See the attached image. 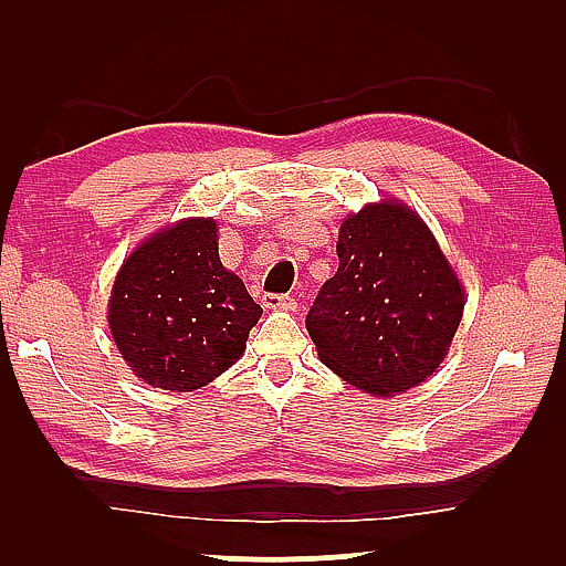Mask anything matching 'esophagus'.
<instances>
[{"label":"esophagus","mask_w":566,"mask_h":566,"mask_svg":"<svg viewBox=\"0 0 566 566\" xmlns=\"http://www.w3.org/2000/svg\"><path fill=\"white\" fill-rule=\"evenodd\" d=\"M261 305L266 310H290V313L297 310V302L286 297V294H264V297H261Z\"/></svg>","instance_id":"1"}]
</instances>
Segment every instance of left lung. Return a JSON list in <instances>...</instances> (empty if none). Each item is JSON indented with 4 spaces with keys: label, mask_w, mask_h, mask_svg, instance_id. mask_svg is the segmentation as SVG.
I'll return each mask as SVG.
<instances>
[{
    "label": "left lung",
    "mask_w": 566,
    "mask_h": 566,
    "mask_svg": "<svg viewBox=\"0 0 566 566\" xmlns=\"http://www.w3.org/2000/svg\"><path fill=\"white\" fill-rule=\"evenodd\" d=\"M338 272L307 313L321 361L374 397L418 387L449 356L464 315V282L433 230L397 197L338 228Z\"/></svg>",
    "instance_id": "obj_1"
}]
</instances>
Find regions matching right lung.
<instances>
[{
  "label": "right lung",
  "instance_id": "1",
  "mask_svg": "<svg viewBox=\"0 0 566 566\" xmlns=\"http://www.w3.org/2000/svg\"><path fill=\"white\" fill-rule=\"evenodd\" d=\"M261 307L222 266L218 222L181 218L135 245L109 290L117 352L146 385L195 392L245 352Z\"/></svg>",
  "mask_w": 566,
  "mask_h": 566
}]
</instances>
